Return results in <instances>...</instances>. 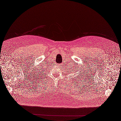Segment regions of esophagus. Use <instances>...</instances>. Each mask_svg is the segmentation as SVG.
<instances>
[{"mask_svg": "<svg viewBox=\"0 0 121 121\" xmlns=\"http://www.w3.org/2000/svg\"><path fill=\"white\" fill-rule=\"evenodd\" d=\"M61 65H61V64H58V65H58L59 67H60V66H61Z\"/></svg>", "mask_w": 121, "mask_h": 121, "instance_id": "1", "label": "esophagus"}]
</instances>
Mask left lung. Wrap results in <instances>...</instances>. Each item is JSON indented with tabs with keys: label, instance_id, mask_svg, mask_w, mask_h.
Returning a JSON list of instances; mask_svg holds the SVG:
<instances>
[{
	"label": "left lung",
	"instance_id": "left-lung-1",
	"mask_svg": "<svg viewBox=\"0 0 121 121\" xmlns=\"http://www.w3.org/2000/svg\"><path fill=\"white\" fill-rule=\"evenodd\" d=\"M80 70H81V69H80ZM80 73V74H79V75H78V80H80V79H84V78H85V75H86L85 73H84L83 72H83L82 71H81V72H79ZM85 79H86V78H85ZM85 79H84V80H85ZM78 81H79V80H78ZM78 83V82H77Z\"/></svg>",
	"mask_w": 121,
	"mask_h": 121
}]
</instances>
